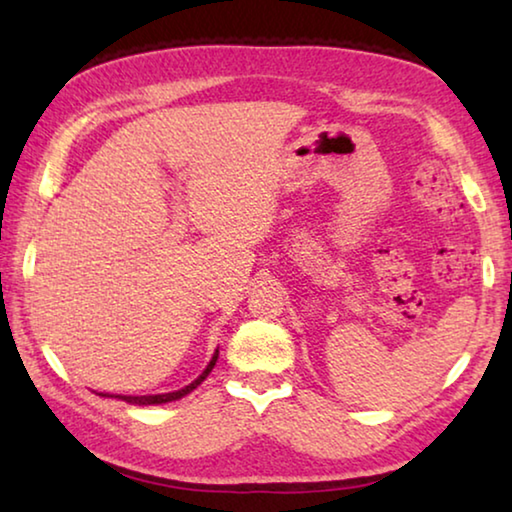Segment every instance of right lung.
Returning <instances> with one entry per match:
<instances>
[{"label":"right lung","mask_w":512,"mask_h":512,"mask_svg":"<svg viewBox=\"0 0 512 512\" xmlns=\"http://www.w3.org/2000/svg\"><path fill=\"white\" fill-rule=\"evenodd\" d=\"M216 359H219V352H214L212 361L207 363V368L203 370V375H201V377L194 379L192 384L185 386V388H180V391H176V393H164V395H103V397H119V400H124V402H131V404H140V406H146V404H164V402L180 400V397L187 395V393H192L194 388H196L198 384H201V381H203L207 375H210L212 368H214V363H216Z\"/></svg>","instance_id":"right-lung-1"}]
</instances>
